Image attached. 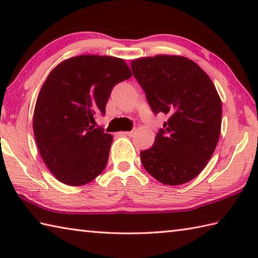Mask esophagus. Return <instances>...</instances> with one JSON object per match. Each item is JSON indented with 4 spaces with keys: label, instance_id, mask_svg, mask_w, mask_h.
Here are the masks:
<instances>
[{
    "label": "esophagus",
    "instance_id": "esophagus-1",
    "mask_svg": "<svg viewBox=\"0 0 258 258\" xmlns=\"http://www.w3.org/2000/svg\"><path fill=\"white\" fill-rule=\"evenodd\" d=\"M125 135H127V137H134L135 134H137V130H132V131H128V132H124Z\"/></svg>",
    "mask_w": 258,
    "mask_h": 258
}]
</instances>
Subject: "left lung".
Instances as JSON below:
<instances>
[{
	"label": "left lung",
	"mask_w": 258,
	"mask_h": 258,
	"mask_svg": "<svg viewBox=\"0 0 258 258\" xmlns=\"http://www.w3.org/2000/svg\"><path fill=\"white\" fill-rule=\"evenodd\" d=\"M152 111L168 116L150 149L146 171L166 185L195 178L212 158L221 134L222 101L209 76L182 55L157 54L131 61Z\"/></svg>",
	"instance_id": "obj_1"
}]
</instances>
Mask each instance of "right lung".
<instances>
[{
  "instance_id": "add662e5",
  "label": "right lung",
  "mask_w": 258,
  "mask_h": 258,
  "mask_svg": "<svg viewBox=\"0 0 258 258\" xmlns=\"http://www.w3.org/2000/svg\"><path fill=\"white\" fill-rule=\"evenodd\" d=\"M132 72L120 58L83 54L52 69L38 93L33 130L40 155L56 180L72 186L93 181L106 167L112 135L94 128L112 87Z\"/></svg>"
}]
</instances>
